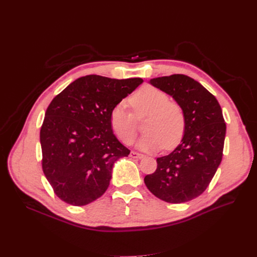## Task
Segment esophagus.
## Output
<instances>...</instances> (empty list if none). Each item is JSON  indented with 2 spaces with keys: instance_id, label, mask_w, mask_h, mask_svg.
<instances>
[{
  "instance_id": "esophagus-1",
  "label": "esophagus",
  "mask_w": 257,
  "mask_h": 257,
  "mask_svg": "<svg viewBox=\"0 0 257 257\" xmlns=\"http://www.w3.org/2000/svg\"><path fill=\"white\" fill-rule=\"evenodd\" d=\"M130 157H131V158H136V159H141V158H143V157H144V155H143V154H141V153H138V152L131 151V153H130Z\"/></svg>"
}]
</instances>
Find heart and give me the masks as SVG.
<instances>
[{"mask_svg": "<svg viewBox=\"0 0 257 257\" xmlns=\"http://www.w3.org/2000/svg\"><path fill=\"white\" fill-rule=\"evenodd\" d=\"M129 103L134 114L124 102L115 105L110 112V126L124 144L130 145L137 138L136 117L140 120L148 117L144 125L146 136L137 143L140 150H171L181 142L186 126L185 115L180 105L170 101L166 92L146 86L134 93Z\"/></svg>", "mask_w": 257, "mask_h": 257, "instance_id": "1", "label": "heart"}]
</instances>
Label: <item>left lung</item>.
Instances as JSON below:
<instances>
[{
    "label": "left lung",
    "instance_id": "obj_1",
    "mask_svg": "<svg viewBox=\"0 0 257 257\" xmlns=\"http://www.w3.org/2000/svg\"><path fill=\"white\" fill-rule=\"evenodd\" d=\"M182 108L185 132L174 151L156 159L157 169L144 181L154 196L169 203H184L203 193L223 156L226 124L214 96L185 75L151 79Z\"/></svg>",
    "mask_w": 257,
    "mask_h": 257
}]
</instances>
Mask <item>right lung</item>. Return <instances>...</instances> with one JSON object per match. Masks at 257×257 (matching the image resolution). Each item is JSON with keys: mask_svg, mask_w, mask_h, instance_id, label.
Returning <instances> with one entry per match:
<instances>
[{"mask_svg": "<svg viewBox=\"0 0 257 257\" xmlns=\"http://www.w3.org/2000/svg\"><path fill=\"white\" fill-rule=\"evenodd\" d=\"M143 82L88 75L52 100L40 129L43 171L62 201L83 206L106 192L114 164L130 153L112 132L110 112Z\"/></svg>", "mask_w": 257, "mask_h": 257, "instance_id": "add662e5", "label": "right lung"}]
</instances>
